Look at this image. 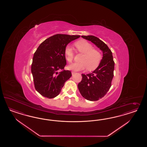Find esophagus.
Wrapping results in <instances>:
<instances>
[{
    "mask_svg": "<svg viewBox=\"0 0 147 147\" xmlns=\"http://www.w3.org/2000/svg\"><path fill=\"white\" fill-rule=\"evenodd\" d=\"M76 73V72L75 71H71V74H72V75H73V74H74Z\"/></svg>",
    "mask_w": 147,
    "mask_h": 147,
    "instance_id": "obj_1",
    "label": "esophagus"
}]
</instances>
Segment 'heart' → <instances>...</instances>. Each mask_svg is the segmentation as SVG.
Returning <instances> with one entry per match:
<instances>
[{
	"label": "heart",
	"mask_w": 147,
	"mask_h": 147,
	"mask_svg": "<svg viewBox=\"0 0 147 147\" xmlns=\"http://www.w3.org/2000/svg\"><path fill=\"white\" fill-rule=\"evenodd\" d=\"M75 46L77 51L83 54L81 57V62H76L69 65L68 68L73 71H80L87 68L89 71H93L96 69L102 59L101 52L94 49L93 45L86 40H81L75 42ZM65 55L69 63L74 60V54L69 45H67L65 48Z\"/></svg>",
	"instance_id": "heart-1"
}]
</instances>
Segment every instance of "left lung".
Masks as SVG:
<instances>
[{"label":"left lung","mask_w":147,"mask_h":147,"mask_svg":"<svg viewBox=\"0 0 147 147\" xmlns=\"http://www.w3.org/2000/svg\"><path fill=\"white\" fill-rule=\"evenodd\" d=\"M81 36L102 51V59L99 66L92 73L82 74V80L78 86L84 98L89 101H98L107 94L111 87L115 62L111 50L102 40L93 36Z\"/></svg>","instance_id":"left-lung-1"}]
</instances>
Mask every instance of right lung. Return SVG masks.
<instances>
[{
  "label": "right lung",
  "mask_w": 147,
  "mask_h": 147,
  "mask_svg": "<svg viewBox=\"0 0 147 147\" xmlns=\"http://www.w3.org/2000/svg\"><path fill=\"white\" fill-rule=\"evenodd\" d=\"M80 36L57 34L44 41L36 49L31 71L34 87L43 96L56 97L65 82L71 77V71L64 69L66 65L65 48Z\"/></svg>",
  "instance_id": "right-lung-1"
}]
</instances>
